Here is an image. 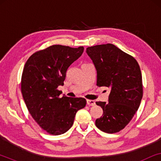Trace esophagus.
Returning a JSON list of instances; mask_svg holds the SVG:
<instances>
[{
    "mask_svg": "<svg viewBox=\"0 0 161 161\" xmlns=\"http://www.w3.org/2000/svg\"><path fill=\"white\" fill-rule=\"evenodd\" d=\"M86 103H87V105H89V106H94V105H95V101L92 100H87Z\"/></svg>",
    "mask_w": 161,
    "mask_h": 161,
    "instance_id": "1",
    "label": "esophagus"
}]
</instances>
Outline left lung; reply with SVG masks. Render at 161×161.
Segmentation results:
<instances>
[{
	"instance_id": "8db88e82",
	"label": "left lung",
	"mask_w": 161,
	"mask_h": 161,
	"mask_svg": "<svg viewBox=\"0 0 161 161\" xmlns=\"http://www.w3.org/2000/svg\"><path fill=\"white\" fill-rule=\"evenodd\" d=\"M97 69V86L111 89L108 102H96L103 110L96 126L107 133H117L130 122L143 97L142 75L137 61L112 44L86 48Z\"/></svg>"
}]
</instances>
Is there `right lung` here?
Returning a JSON list of instances; mask_svg holds the SVG:
<instances>
[{
  "instance_id": "obj_1",
  "label": "right lung",
  "mask_w": 161,
  "mask_h": 161,
  "mask_svg": "<svg viewBox=\"0 0 161 161\" xmlns=\"http://www.w3.org/2000/svg\"><path fill=\"white\" fill-rule=\"evenodd\" d=\"M84 47L55 45L39 50L26 61L21 79V92L33 119L49 134L58 136L72 126L77 111L83 108V97H68L63 86L68 67L82 55Z\"/></svg>"
}]
</instances>
